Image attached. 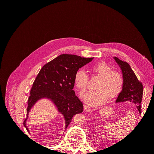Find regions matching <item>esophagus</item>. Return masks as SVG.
I'll return each instance as SVG.
<instances>
[{"label":"esophagus","mask_w":154,"mask_h":154,"mask_svg":"<svg viewBox=\"0 0 154 154\" xmlns=\"http://www.w3.org/2000/svg\"><path fill=\"white\" fill-rule=\"evenodd\" d=\"M83 108H84V110L85 112H89L91 110V107L89 106L86 105H84V106H83Z\"/></svg>","instance_id":"obj_1"}]
</instances>
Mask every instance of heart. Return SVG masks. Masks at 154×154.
<instances>
[{
  "mask_svg": "<svg viewBox=\"0 0 154 154\" xmlns=\"http://www.w3.org/2000/svg\"><path fill=\"white\" fill-rule=\"evenodd\" d=\"M91 71L100 78L95 86L96 89L82 95V98L86 103L98 105L104 103L107 98L112 99L119 94L124 83L122 73L112 70L110 65L105 62L94 64L91 67ZM88 80L89 76L85 70L78 69L74 75V81L81 93L85 91Z\"/></svg>",
  "mask_w": 154,
  "mask_h": 154,
  "instance_id": "1",
  "label": "heart"
}]
</instances>
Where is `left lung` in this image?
Masks as SVG:
<instances>
[{"instance_id": "obj_1", "label": "left lung", "mask_w": 154, "mask_h": 154, "mask_svg": "<svg viewBox=\"0 0 154 154\" xmlns=\"http://www.w3.org/2000/svg\"><path fill=\"white\" fill-rule=\"evenodd\" d=\"M114 59L122 69L124 79L123 89L119 93L116 102H132L136 105L138 111L141 114V105L143 93L142 83L138 80L128 63L122 61L117 57H114Z\"/></svg>"}]
</instances>
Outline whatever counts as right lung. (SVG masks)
I'll list each match as a JSON object with an SVG mask.
<instances>
[{
    "mask_svg": "<svg viewBox=\"0 0 154 154\" xmlns=\"http://www.w3.org/2000/svg\"><path fill=\"white\" fill-rule=\"evenodd\" d=\"M93 58H82L74 54H63L45 64L35 80L27 100V118L24 126L29 132L26 122L28 113L36 102L47 97L57 106L66 120V128L76 114L83 110L82 102L73 91L74 75L78 70L92 61Z\"/></svg>",
    "mask_w": 154,
    "mask_h": 154,
    "instance_id": "1",
    "label": "right lung"
}]
</instances>
